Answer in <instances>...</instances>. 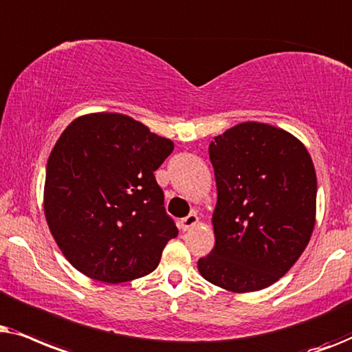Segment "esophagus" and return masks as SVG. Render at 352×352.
<instances>
[{
	"instance_id": "obj_1",
	"label": "esophagus",
	"mask_w": 352,
	"mask_h": 352,
	"mask_svg": "<svg viewBox=\"0 0 352 352\" xmlns=\"http://www.w3.org/2000/svg\"><path fill=\"white\" fill-rule=\"evenodd\" d=\"M198 215L196 214H190V215H186L185 219H182L180 220V228L184 232H186V230H191V228L195 227L196 223H198Z\"/></svg>"
}]
</instances>
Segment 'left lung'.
<instances>
[{
  "label": "left lung",
  "mask_w": 352,
  "mask_h": 352,
  "mask_svg": "<svg viewBox=\"0 0 352 352\" xmlns=\"http://www.w3.org/2000/svg\"><path fill=\"white\" fill-rule=\"evenodd\" d=\"M209 157L217 185L215 245L198 270L227 292H259L282 278L311 240L312 157L301 140L262 122H241L214 137Z\"/></svg>",
  "instance_id": "1"
}]
</instances>
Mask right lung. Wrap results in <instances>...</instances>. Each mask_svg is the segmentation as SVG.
Wrapping results in <instances>:
<instances>
[{
	"label": "right lung",
	"instance_id": "1",
	"mask_svg": "<svg viewBox=\"0 0 352 352\" xmlns=\"http://www.w3.org/2000/svg\"><path fill=\"white\" fill-rule=\"evenodd\" d=\"M172 151V140L119 112H91L65 127L46 164L43 209L72 267L112 285L156 269L179 235L154 179Z\"/></svg>",
	"mask_w": 352,
	"mask_h": 352
}]
</instances>
